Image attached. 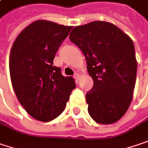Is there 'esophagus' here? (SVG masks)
<instances>
[{
    "label": "esophagus",
    "instance_id": "esophagus-1",
    "mask_svg": "<svg viewBox=\"0 0 148 148\" xmlns=\"http://www.w3.org/2000/svg\"><path fill=\"white\" fill-rule=\"evenodd\" d=\"M74 78H75L77 81H78V80H79V78H80V75H79L78 73H76V74L74 75Z\"/></svg>",
    "mask_w": 148,
    "mask_h": 148
}]
</instances>
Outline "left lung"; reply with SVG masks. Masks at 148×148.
I'll return each mask as SVG.
<instances>
[{"instance_id":"8db88e82","label":"left lung","mask_w":148,"mask_h":148,"mask_svg":"<svg viewBox=\"0 0 148 148\" xmlns=\"http://www.w3.org/2000/svg\"><path fill=\"white\" fill-rule=\"evenodd\" d=\"M69 39L82 50L93 87L88 112L100 124L121 119L132 100L137 62L132 40L114 24L96 21L73 28Z\"/></svg>"}]
</instances>
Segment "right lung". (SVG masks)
I'll list each match as a JSON object with an SVG mask.
<instances>
[{
	"label": "right lung",
	"mask_w": 148,
	"mask_h": 148,
	"mask_svg": "<svg viewBox=\"0 0 148 148\" xmlns=\"http://www.w3.org/2000/svg\"><path fill=\"white\" fill-rule=\"evenodd\" d=\"M72 26L38 20L23 29L14 41L9 59L11 81L19 102L41 122H50L64 111L73 77L53 66L58 48Z\"/></svg>",
	"instance_id": "right-lung-1"
}]
</instances>
